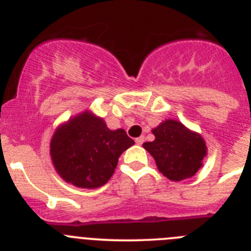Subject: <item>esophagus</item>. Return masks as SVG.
I'll return each mask as SVG.
<instances>
[{
	"instance_id": "esophagus-1",
	"label": "esophagus",
	"mask_w": 251,
	"mask_h": 251,
	"mask_svg": "<svg viewBox=\"0 0 251 251\" xmlns=\"http://www.w3.org/2000/svg\"><path fill=\"white\" fill-rule=\"evenodd\" d=\"M143 142H145V137L143 136H141V137H138V138H136V143L137 145H143Z\"/></svg>"
}]
</instances>
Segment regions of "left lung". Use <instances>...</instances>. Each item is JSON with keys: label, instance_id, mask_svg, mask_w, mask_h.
Instances as JSON below:
<instances>
[{"label": "left lung", "instance_id": "1", "mask_svg": "<svg viewBox=\"0 0 251 251\" xmlns=\"http://www.w3.org/2000/svg\"><path fill=\"white\" fill-rule=\"evenodd\" d=\"M156 139L143 143L162 174L172 181L192 177L202 166L206 145L202 137L179 122L168 119L152 130Z\"/></svg>", "mask_w": 251, "mask_h": 251}]
</instances>
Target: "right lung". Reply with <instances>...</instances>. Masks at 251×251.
I'll return each instance as SVG.
<instances>
[{
    "label": "right lung",
    "instance_id": "1",
    "mask_svg": "<svg viewBox=\"0 0 251 251\" xmlns=\"http://www.w3.org/2000/svg\"><path fill=\"white\" fill-rule=\"evenodd\" d=\"M133 145L126 130H110L103 119L85 112L57 128L50 154L66 182L95 188L109 181L121 154Z\"/></svg>",
    "mask_w": 251,
    "mask_h": 251
}]
</instances>
